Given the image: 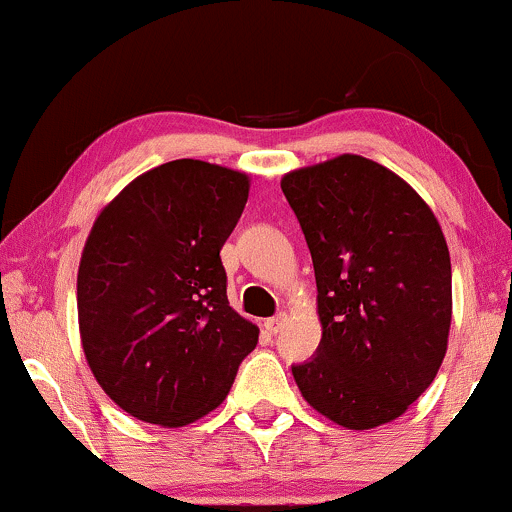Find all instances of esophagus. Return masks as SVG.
<instances>
[{
  "label": "esophagus",
  "instance_id": "obj_1",
  "mask_svg": "<svg viewBox=\"0 0 512 512\" xmlns=\"http://www.w3.org/2000/svg\"><path fill=\"white\" fill-rule=\"evenodd\" d=\"M286 320H289V317H286V313H279V315L269 317V320L264 322V330H267L269 334H276V332H281V330H284Z\"/></svg>",
  "mask_w": 512,
  "mask_h": 512
}]
</instances>
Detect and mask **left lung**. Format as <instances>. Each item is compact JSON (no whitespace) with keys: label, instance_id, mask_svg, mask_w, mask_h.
Returning a JSON list of instances; mask_svg holds the SVG:
<instances>
[{"label":"left lung","instance_id":"1","mask_svg":"<svg viewBox=\"0 0 512 512\" xmlns=\"http://www.w3.org/2000/svg\"><path fill=\"white\" fill-rule=\"evenodd\" d=\"M315 267L322 339L291 366L315 411L368 431L436 378L452 320L450 252L428 204L399 175L342 154L281 178Z\"/></svg>","mask_w":512,"mask_h":512}]
</instances>
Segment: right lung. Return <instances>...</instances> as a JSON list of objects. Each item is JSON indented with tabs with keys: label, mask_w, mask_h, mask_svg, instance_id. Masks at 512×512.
<instances>
[{
	"label": "right lung",
	"mask_w": 512,
	"mask_h": 512,
	"mask_svg": "<svg viewBox=\"0 0 512 512\" xmlns=\"http://www.w3.org/2000/svg\"><path fill=\"white\" fill-rule=\"evenodd\" d=\"M250 178L180 158L134 178L98 214L76 276L93 378L146 424L180 428L226 399L257 330L228 305L221 248Z\"/></svg>",
	"instance_id": "obj_1"
}]
</instances>
